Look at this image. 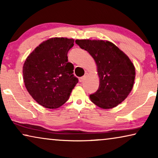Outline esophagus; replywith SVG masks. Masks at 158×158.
I'll return each instance as SVG.
<instances>
[{
    "label": "esophagus",
    "mask_w": 158,
    "mask_h": 158,
    "mask_svg": "<svg viewBox=\"0 0 158 158\" xmlns=\"http://www.w3.org/2000/svg\"><path fill=\"white\" fill-rule=\"evenodd\" d=\"M85 77H86V74L84 76L80 77V78H79V81L81 82V83H82V82H83V81H85Z\"/></svg>",
    "instance_id": "1"
}]
</instances>
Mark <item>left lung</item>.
<instances>
[{
	"label": "left lung",
	"mask_w": 158,
	"mask_h": 158,
	"mask_svg": "<svg viewBox=\"0 0 158 158\" xmlns=\"http://www.w3.org/2000/svg\"><path fill=\"white\" fill-rule=\"evenodd\" d=\"M80 48L88 51L98 66L100 85L90 95V100L103 109L118 106L133 87L135 70L128 57L109 41L76 40Z\"/></svg>",
	"instance_id": "obj_1"
}]
</instances>
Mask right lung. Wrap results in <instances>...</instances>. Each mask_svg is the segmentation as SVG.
I'll return each instance as SVG.
<instances>
[{
	"label": "right lung",
	"mask_w": 158,
	"mask_h": 158,
	"mask_svg": "<svg viewBox=\"0 0 158 158\" xmlns=\"http://www.w3.org/2000/svg\"><path fill=\"white\" fill-rule=\"evenodd\" d=\"M73 45V39L51 38L40 44L25 61L23 73L27 90L46 108L63 106L78 82L67 56Z\"/></svg>",
	"instance_id": "1"
}]
</instances>
